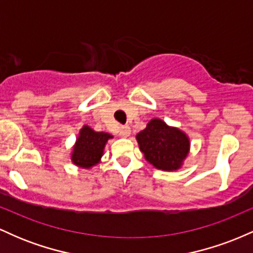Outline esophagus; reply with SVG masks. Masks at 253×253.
Listing matches in <instances>:
<instances>
[{
    "mask_svg": "<svg viewBox=\"0 0 253 253\" xmlns=\"http://www.w3.org/2000/svg\"><path fill=\"white\" fill-rule=\"evenodd\" d=\"M119 134L121 136H124V138H127L130 134V128L128 126H123L120 127V130H119Z\"/></svg>",
    "mask_w": 253,
    "mask_h": 253,
    "instance_id": "34e87169",
    "label": "esophagus"
}]
</instances>
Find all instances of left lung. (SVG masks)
I'll list each match as a JSON object with an SVG mask.
<instances>
[{
  "mask_svg": "<svg viewBox=\"0 0 253 253\" xmlns=\"http://www.w3.org/2000/svg\"><path fill=\"white\" fill-rule=\"evenodd\" d=\"M136 140L146 161L162 170L178 169L189 151L187 135L158 119L151 120Z\"/></svg>",
  "mask_w": 253,
  "mask_h": 253,
  "instance_id": "left-lung-1",
  "label": "left lung"
}]
</instances>
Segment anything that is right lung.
<instances>
[{
  "label": "right lung",
  "instance_id": "1",
  "mask_svg": "<svg viewBox=\"0 0 253 253\" xmlns=\"http://www.w3.org/2000/svg\"><path fill=\"white\" fill-rule=\"evenodd\" d=\"M110 138L113 136L108 133L94 132L90 127L84 126L72 152V162L81 168H90L97 164L102 157L104 145Z\"/></svg>",
  "mask_w": 253,
  "mask_h": 253
}]
</instances>
